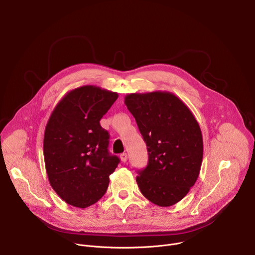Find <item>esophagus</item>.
<instances>
[{
	"mask_svg": "<svg viewBox=\"0 0 255 255\" xmlns=\"http://www.w3.org/2000/svg\"><path fill=\"white\" fill-rule=\"evenodd\" d=\"M120 159H121V161H122V162H124V163L127 161L128 157H127V154H126V152H123V154H121V155H120Z\"/></svg>",
	"mask_w": 255,
	"mask_h": 255,
	"instance_id": "obj_1",
	"label": "esophagus"
}]
</instances>
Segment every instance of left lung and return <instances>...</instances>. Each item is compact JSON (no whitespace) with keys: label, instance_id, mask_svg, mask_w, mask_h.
<instances>
[{"label":"left lung","instance_id":"1","mask_svg":"<svg viewBox=\"0 0 255 255\" xmlns=\"http://www.w3.org/2000/svg\"><path fill=\"white\" fill-rule=\"evenodd\" d=\"M125 105L146 144L148 162L136 177L151 203L176 204L197 181L203 159L202 132L191 110L173 93H131Z\"/></svg>","mask_w":255,"mask_h":255}]
</instances>
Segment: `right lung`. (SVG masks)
I'll return each mask as SVG.
<instances>
[{
	"instance_id": "obj_1",
	"label": "right lung",
	"mask_w": 255,
	"mask_h": 255,
	"mask_svg": "<svg viewBox=\"0 0 255 255\" xmlns=\"http://www.w3.org/2000/svg\"><path fill=\"white\" fill-rule=\"evenodd\" d=\"M118 93L87 85L67 92L51 114L44 134L49 182L67 204L86 208L103 197L120 163L108 146L110 135L100 119Z\"/></svg>"
}]
</instances>
